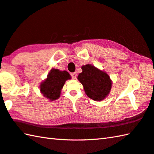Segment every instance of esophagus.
Returning a JSON list of instances; mask_svg holds the SVG:
<instances>
[{
    "mask_svg": "<svg viewBox=\"0 0 154 154\" xmlns=\"http://www.w3.org/2000/svg\"><path fill=\"white\" fill-rule=\"evenodd\" d=\"M71 76L72 79H75L77 78V73L76 72H72V73L71 74Z\"/></svg>",
    "mask_w": 154,
    "mask_h": 154,
    "instance_id": "1",
    "label": "esophagus"
}]
</instances>
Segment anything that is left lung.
<instances>
[{
	"instance_id": "8db88e82",
	"label": "left lung",
	"mask_w": 154,
	"mask_h": 154,
	"mask_svg": "<svg viewBox=\"0 0 154 154\" xmlns=\"http://www.w3.org/2000/svg\"><path fill=\"white\" fill-rule=\"evenodd\" d=\"M82 72L78 75L85 94L95 101H101L109 94L112 82L107 73L91 65L82 66Z\"/></svg>"
}]
</instances>
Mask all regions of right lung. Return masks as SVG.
Masks as SVG:
<instances>
[{
  "instance_id": "right-lung-1",
  "label": "right lung",
  "mask_w": 154,
  "mask_h": 154,
  "mask_svg": "<svg viewBox=\"0 0 154 154\" xmlns=\"http://www.w3.org/2000/svg\"><path fill=\"white\" fill-rule=\"evenodd\" d=\"M71 76L66 71H60L52 69L48 75L47 79L41 83L40 91L44 97L50 100H55L60 97L61 89Z\"/></svg>"
}]
</instances>
